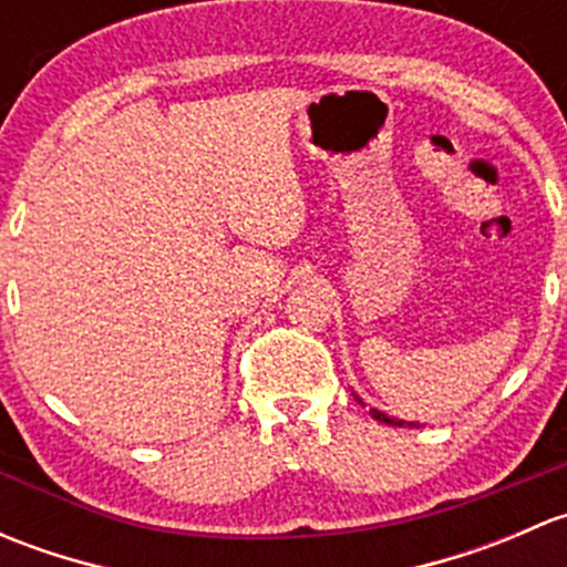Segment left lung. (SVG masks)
<instances>
[{
	"label": "left lung",
	"instance_id": "obj_1",
	"mask_svg": "<svg viewBox=\"0 0 567 567\" xmlns=\"http://www.w3.org/2000/svg\"><path fill=\"white\" fill-rule=\"evenodd\" d=\"M359 400V398H357ZM359 403H362V400H359ZM370 414H373L375 416V420H379V422H386V425H394V427H403L405 425V422L403 420H392V416H386V414H381V411H370ZM409 427H416L414 425V422H409Z\"/></svg>",
	"mask_w": 567,
	"mask_h": 567
}]
</instances>
